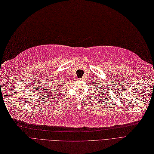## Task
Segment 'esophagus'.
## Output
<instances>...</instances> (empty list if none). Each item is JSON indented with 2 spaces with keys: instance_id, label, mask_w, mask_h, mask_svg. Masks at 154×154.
Wrapping results in <instances>:
<instances>
[{
  "instance_id": "1",
  "label": "esophagus",
  "mask_w": 154,
  "mask_h": 154,
  "mask_svg": "<svg viewBox=\"0 0 154 154\" xmlns=\"http://www.w3.org/2000/svg\"><path fill=\"white\" fill-rule=\"evenodd\" d=\"M84 79V77H82V80H83V79Z\"/></svg>"
}]
</instances>
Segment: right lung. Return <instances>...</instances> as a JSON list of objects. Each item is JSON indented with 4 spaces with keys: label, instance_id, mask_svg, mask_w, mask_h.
<instances>
[{
    "label": "right lung",
    "instance_id": "right-lung-1",
    "mask_svg": "<svg viewBox=\"0 0 154 154\" xmlns=\"http://www.w3.org/2000/svg\"><path fill=\"white\" fill-rule=\"evenodd\" d=\"M64 84H65V83H64V84H63V85H64ZM57 86H58V85H56V86H54V87H56V86H57ZM59 87H60V86H59Z\"/></svg>",
    "mask_w": 154,
    "mask_h": 154
}]
</instances>
